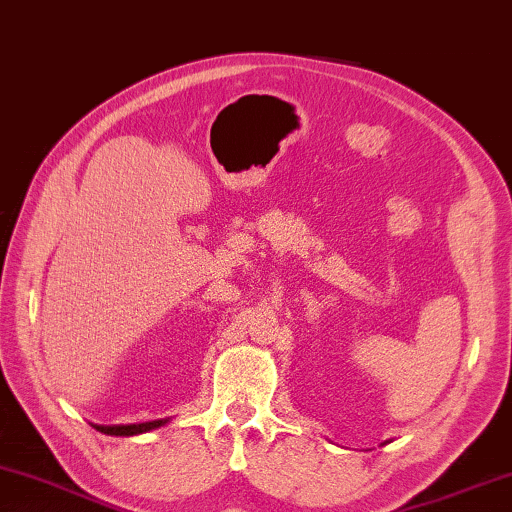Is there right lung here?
Segmentation results:
<instances>
[{
	"label": "right lung",
	"instance_id": "right-lung-1",
	"mask_svg": "<svg viewBox=\"0 0 512 512\" xmlns=\"http://www.w3.org/2000/svg\"><path fill=\"white\" fill-rule=\"evenodd\" d=\"M170 422V417H165V420H152V422H141V424H112V426H103V424H92L99 433H106V435H117V437H132V435H141V433H148L154 429H161Z\"/></svg>",
	"mask_w": 512,
	"mask_h": 512
}]
</instances>
